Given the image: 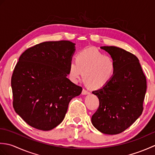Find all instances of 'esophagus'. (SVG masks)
<instances>
[{
    "label": "esophagus",
    "instance_id": "esophagus-1",
    "mask_svg": "<svg viewBox=\"0 0 155 155\" xmlns=\"http://www.w3.org/2000/svg\"><path fill=\"white\" fill-rule=\"evenodd\" d=\"M89 93H90V92L88 91H87V90H86V89H84V88H83V91H82V94H84V95H85V94H88Z\"/></svg>",
    "mask_w": 155,
    "mask_h": 155
}]
</instances>
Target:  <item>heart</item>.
<instances>
[{
  "label": "heart",
  "instance_id": "1",
  "mask_svg": "<svg viewBox=\"0 0 155 155\" xmlns=\"http://www.w3.org/2000/svg\"><path fill=\"white\" fill-rule=\"evenodd\" d=\"M116 64L114 58L104 55L93 48L80 51L68 66V78L74 83L83 75L84 80L93 88H101L107 84L115 73Z\"/></svg>",
  "mask_w": 155,
  "mask_h": 155
}]
</instances>
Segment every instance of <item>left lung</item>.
<instances>
[{"mask_svg": "<svg viewBox=\"0 0 155 155\" xmlns=\"http://www.w3.org/2000/svg\"><path fill=\"white\" fill-rule=\"evenodd\" d=\"M114 58L115 73L110 81L93 91L99 107L92 116L93 126L106 134H117L133 124L143 110L147 80L135 55L117 47H101Z\"/></svg>", "mask_w": 155, "mask_h": 155, "instance_id": "left-lung-1", "label": "left lung"}]
</instances>
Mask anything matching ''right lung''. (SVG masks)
Segmentation results:
<instances>
[{"mask_svg":"<svg viewBox=\"0 0 155 155\" xmlns=\"http://www.w3.org/2000/svg\"><path fill=\"white\" fill-rule=\"evenodd\" d=\"M75 44L48 41L27 49L19 57L11 78L13 107L28 125L53 129L63 120L72 98L81 87L67 77Z\"/></svg>","mask_w":155,"mask_h":155,"instance_id":"add662e5","label":"right lung"}]
</instances>
